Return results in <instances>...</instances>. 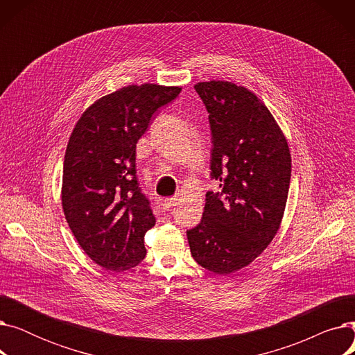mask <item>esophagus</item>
Returning <instances> with one entry per match:
<instances>
[{"label":"esophagus","instance_id":"obj_1","mask_svg":"<svg viewBox=\"0 0 355 355\" xmlns=\"http://www.w3.org/2000/svg\"><path fill=\"white\" fill-rule=\"evenodd\" d=\"M174 202H175V198H174V197H170V198H165V200H162L161 206H162L164 211H170V210L173 209V206H174Z\"/></svg>","mask_w":355,"mask_h":355}]
</instances>
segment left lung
<instances>
[{
    "mask_svg": "<svg viewBox=\"0 0 355 355\" xmlns=\"http://www.w3.org/2000/svg\"><path fill=\"white\" fill-rule=\"evenodd\" d=\"M209 112L211 178L200 225L187 230L196 262L217 275L250 265L281 227L289 182L288 141L253 92L226 80L194 86Z\"/></svg>",
    "mask_w": 355,
    "mask_h": 355,
    "instance_id": "left-lung-1",
    "label": "left lung"
}]
</instances>
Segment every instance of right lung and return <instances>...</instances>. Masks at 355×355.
<instances>
[{
    "label": "right lung",
    "instance_id": "add662e5",
    "mask_svg": "<svg viewBox=\"0 0 355 355\" xmlns=\"http://www.w3.org/2000/svg\"><path fill=\"white\" fill-rule=\"evenodd\" d=\"M178 86L129 85L92 103L70 135L62 184L69 227L99 266L122 272L139 265L144 236L155 225L137 180V142Z\"/></svg>",
    "mask_w": 355,
    "mask_h": 355
}]
</instances>
